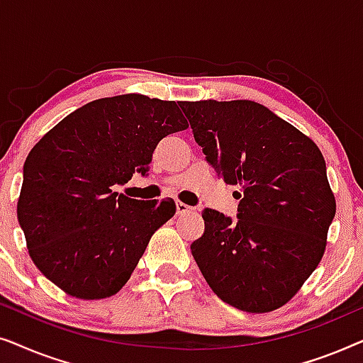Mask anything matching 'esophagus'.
I'll return each instance as SVG.
<instances>
[{
    "label": "esophagus",
    "instance_id": "esophagus-1",
    "mask_svg": "<svg viewBox=\"0 0 363 363\" xmlns=\"http://www.w3.org/2000/svg\"><path fill=\"white\" fill-rule=\"evenodd\" d=\"M193 208L188 206L186 203L177 201V215H186V213H191Z\"/></svg>",
    "mask_w": 363,
    "mask_h": 363
}]
</instances>
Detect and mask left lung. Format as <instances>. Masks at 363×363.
Returning a JSON list of instances; mask_svg holds the SVG:
<instances>
[{"label": "left lung", "instance_id": "1", "mask_svg": "<svg viewBox=\"0 0 363 363\" xmlns=\"http://www.w3.org/2000/svg\"><path fill=\"white\" fill-rule=\"evenodd\" d=\"M206 160L235 196L238 221L203 211L191 255L221 301L262 314L297 294L324 256L335 196L319 147L252 101L182 102Z\"/></svg>", "mask_w": 363, "mask_h": 363}]
</instances>
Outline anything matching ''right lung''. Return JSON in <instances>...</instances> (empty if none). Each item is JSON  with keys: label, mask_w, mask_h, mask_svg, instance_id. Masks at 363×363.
I'll return each mask as SVG.
<instances>
[{"label": "right lung", "mask_w": 363, "mask_h": 363, "mask_svg": "<svg viewBox=\"0 0 363 363\" xmlns=\"http://www.w3.org/2000/svg\"><path fill=\"white\" fill-rule=\"evenodd\" d=\"M185 128L177 102L123 94L69 113L33 147L18 221L33 262L59 289L96 301L125 286L177 206L170 198L133 200L113 186L145 175L158 142Z\"/></svg>", "instance_id": "right-lung-1"}]
</instances>
